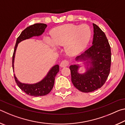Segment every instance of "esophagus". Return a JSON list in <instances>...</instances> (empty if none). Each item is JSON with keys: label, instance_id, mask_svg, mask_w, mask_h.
I'll return each instance as SVG.
<instances>
[{"label": "esophagus", "instance_id": "esophagus-1", "mask_svg": "<svg viewBox=\"0 0 125 125\" xmlns=\"http://www.w3.org/2000/svg\"><path fill=\"white\" fill-rule=\"evenodd\" d=\"M69 65V62L67 60H63L61 62L60 64V66L61 67H65Z\"/></svg>", "mask_w": 125, "mask_h": 125}]
</instances>
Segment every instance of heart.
<instances>
[{"label": "heart", "instance_id": "b5f03b06", "mask_svg": "<svg viewBox=\"0 0 125 125\" xmlns=\"http://www.w3.org/2000/svg\"><path fill=\"white\" fill-rule=\"evenodd\" d=\"M90 36L91 30L88 25L67 24L54 28L52 31V39L47 38L46 41L53 48L56 46H64L65 53L75 56L85 48Z\"/></svg>", "mask_w": 125, "mask_h": 125}]
</instances>
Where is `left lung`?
<instances>
[{
    "label": "left lung",
    "mask_w": 125,
    "mask_h": 125,
    "mask_svg": "<svg viewBox=\"0 0 125 125\" xmlns=\"http://www.w3.org/2000/svg\"><path fill=\"white\" fill-rule=\"evenodd\" d=\"M94 35L92 46L75 58L80 64L71 65V79L74 86L84 93L92 92L100 88L109 75L111 66V48L105 33L100 27L93 24ZM82 66L85 73H80Z\"/></svg>",
    "instance_id": "8db88e82"
}]
</instances>
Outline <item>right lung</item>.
<instances>
[{
  "label": "right lung",
  "mask_w": 125,
  "mask_h": 125,
  "mask_svg": "<svg viewBox=\"0 0 125 125\" xmlns=\"http://www.w3.org/2000/svg\"><path fill=\"white\" fill-rule=\"evenodd\" d=\"M47 25L42 23H38L31 25L23 30L16 40L14 51L12 56V68L14 72V60L18 44L24 40L29 39L34 36H40L45 32ZM59 72V65H54L48 71L47 75L41 80L36 83H22L19 80L14 74V78L17 85L27 95L32 96H44L48 94L54 85L55 77Z\"/></svg>",
  "instance_id": "1"
}]
</instances>
